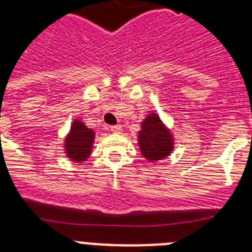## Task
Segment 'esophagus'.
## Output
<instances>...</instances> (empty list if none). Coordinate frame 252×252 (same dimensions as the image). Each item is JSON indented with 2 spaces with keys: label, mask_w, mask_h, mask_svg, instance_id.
Segmentation results:
<instances>
[{
  "label": "esophagus",
  "mask_w": 252,
  "mask_h": 252,
  "mask_svg": "<svg viewBox=\"0 0 252 252\" xmlns=\"http://www.w3.org/2000/svg\"><path fill=\"white\" fill-rule=\"evenodd\" d=\"M110 131L113 133H120L122 131V127L120 125H116V126H110Z\"/></svg>",
  "instance_id": "esophagus-1"
}]
</instances>
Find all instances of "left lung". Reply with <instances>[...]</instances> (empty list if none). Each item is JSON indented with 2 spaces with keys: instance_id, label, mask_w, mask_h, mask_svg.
I'll list each match as a JSON object with an SVG mask.
<instances>
[{
  "instance_id": "8db88e82",
  "label": "left lung",
  "mask_w": 252,
  "mask_h": 252,
  "mask_svg": "<svg viewBox=\"0 0 252 252\" xmlns=\"http://www.w3.org/2000/svg\"><path fill=\"white\" fill-rule=\"evenodd\" d=\"M137 144L141 155L150 162L165 159L173 153L174 136L155 112L149 113L141 122L137 133Z\"/></svg>"
}]
</instances>
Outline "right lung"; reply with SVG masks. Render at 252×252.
<instances>
[{
	"mask_svg": "<svg viewBox=\"0 0 252 252\" xmlns=\"http://www.w3.org/2000/svg\"><path fill=\"white\" fill-rule=\"evenodd\" d=\"M95 132L88 128L81 120H74L70 130L64 139V151L66 158L74 162L86 161L92 154Z\"/></svg>",
	"mask_w": 252,
	"mask_h": 252,
	"instance_id": "add662e5",
	"label": "right lung"
}]
</instances>
